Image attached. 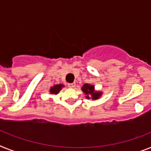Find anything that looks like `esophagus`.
<instances>
[{"mask_svg": "<svg viewBox=\"0 0 151 151\" xmlns=\"http://www.w3.org/2000/svg\"><path fill=\"white\" fill-rule=\"evenodd\" d=\"M68 86L69 87V88H74V87L76 86V83H69V84H68Z\"/></svg>", "mask_w": 151, "mask_h": 151, "instance_id": "esophagus-1", "label": "esophagus"}]
</instances>
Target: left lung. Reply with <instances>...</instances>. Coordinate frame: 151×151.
<instances>
[{"mask_svg":"<svg viewBox=\"0 0 151 151\" xmlns=\"http://www.w3.org/2000/svg\"><path fill=\"white\" fill-rule=\"evenodd\" d=\"M83 93L86 95L87 99H89V96H92L93 99H99V97L101 96V93L99 92H95L94 91V86L89 84H85L82 88Z\"/></svg>","mask_w":151,"mask_h":151,"instance_id":"obj_1","label":"left lung"}]
</instances>
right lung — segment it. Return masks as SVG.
Listing matches in <instances>:
<instances>
[{"instance_id":"add662e5","label":"right lung","mask_w":151,"mask_h":151,"mask_svg":"<svg viewBox=\"0 0 151 151\" xmlns=\"http://www.w3.org/2000/svg\"><path fill=\"white\" fill-rule=\"evenodd\" d=\"M62 87H63L62 85H55L54 86L51 88L50 93L52 94H57V93H59V91L61 90Z\"/></svg>"}]
</instances>
